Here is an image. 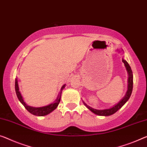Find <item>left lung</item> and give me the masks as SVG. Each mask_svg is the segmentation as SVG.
<instances>
[{
	"instance_id": "obj_1",
	"label": "left lung",
	"mask_w": 147,
	"mask_h": 147,
	"mask_svg": "<svg viewBox=\"0 0 147 147\" xmlns=\"http://www.w3.org/2000/svg\"><path fill=\"white\" fill-rule=\"evenodd\" d=\"M122 62L125 64V66L126 67V69H127V73H128V88L127 91L126 92L125 95L124 96L123 98L121 99V100L119 101V102L116 104V105H114V107L108 108V109H105V110H96L94 109L91 107H90L89 106H88L86 103L83 102V104L86 106V107L88 108V109H89L92 112H93L94 114L96 115H98V116H110V115L114 114V113H116L118 110L120 109V108L123 107V106L125 105V102L129 100V97L131 94L132 90H133V72L131 69V67L129 64L127 63V61L124 59H122Z\"/></svg>"
}]
</instances>
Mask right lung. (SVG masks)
Masks as SVG:
<instances>
[{"label": "right lung", "instance_id": "obj_1", "mask_svg": "<svg viewBox=\"0 0 147 147\" xmlns=\"http://www.w3.org/2000/svg\"><path fill=\"white\" fill-rule=\"evenodd\" d=\"M65 85H64L61 88L60 92L59 94H58V98L53 103H51L50 105L45 106V107H30V106H28V105H26V103L24 102L23 97H22L21 93L19 91V87H18V80L16 79L15 80V89H16V95L18 96V98L19 99V100L20 101L22 105L24 106V107L26 108V110L29 111V112H30L31 114H32L35 116H46V115L50 114L51 112H52L53 110H55L56 108H57L58 104H59L60 101V98H61V94H62V91L63 89L65 87Z\"/></svg>", "mask_w": 147, "mask_h": 147}]
</instances>
